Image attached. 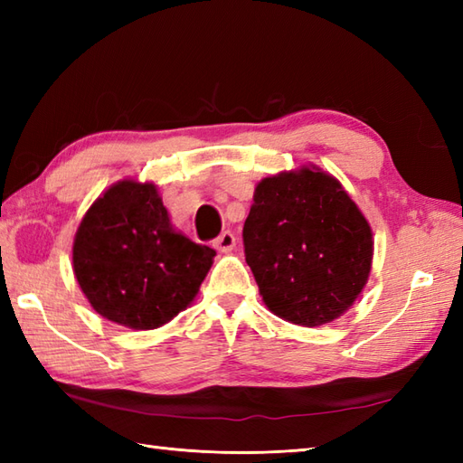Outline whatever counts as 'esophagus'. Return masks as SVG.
I'll return each instance as SVG.
<instances>
[{
	"instance_id": "34e87169",
	"label": "esophagus",
	"mask_w": 463,
	"mask_h": 463,
	"mask_svg": "<svg viewBox=\"0 0 463 463\" xmlns=\"http://www.w3.org/2000/svg\"><path fill=\"white\" fill-rule=\"evenodd\" d=\"M234 244H237V239H234V234L231 231H224L219 239L213 241V247L219 252H231L234 249Z\"/></svg>"
}]
</instances>
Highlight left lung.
Here are the masks:
<instances>
[{
	"label": "left lung",
	"instance_id": "left-lung-1",
	"mask_svg": "<svg viewBox=\"0 0 463 463\" xmlns=\"http://www.w3.org/2000/svg\"><path fill=\"white\" fill-rule=\"evenodd\" d=\"M242 242L264 304L298 326L346 312L372 267L368 221L342 184L314 166L257 184Z\"/></svg>",
	"mask_w": 463,
	"mask_h": 463
}]
</instances>
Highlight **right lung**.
Listing matches in <instances>:
<instances>
[{"label":"right lung","mask_w":463,"mask_h":463,"mask_svg":"<svg viewBox=\"0 0 463 463\" xmlns=\"http://www.w3.org/2000/svg\"><path fill=\"white\" fill-rule=\"evenodd\" d=\"M214 254L173 231L155 184L121 181L83 216L73 272L103 318L153 330L189 307Z\"/></svg>","instance_id":"1"}]
</instances>
